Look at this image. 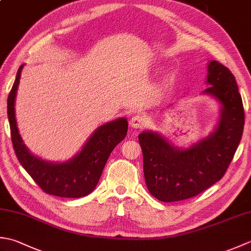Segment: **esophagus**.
<instances>
[{
	"instance_id": "34e87169",
	"label": "esophagus",
	"mask_w": 251,
	"mask_h": 251,
	"mask_svg": "<svg viewBox=\"0 0 251 251\" xmlns=\"http://www.w3.org/2000/svg\"><path fill=\"white\" fill-rule=\"evenodd\" d=\"M145 124H146V120L142 115L136 114L130 119V126L134 129H140L143 126H145Z\"/></svg>"
}]
</instances>
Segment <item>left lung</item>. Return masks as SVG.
Instances as JSON below:
<instances>
[{
  "label": "left lung",
  "mask_w": 251,
  "mask_h": 251,
  "mask_svg": "<svg viewBox=\"0 0 251 251\" xmlns=\"http://www.w3.org/2000/svg\"><path fill=\"white\" fill-rule=\"evenodd\" d=\"M207 83L210 86L205 93L222 105L214 134L188 150L174 148L156 132L146 131L138 137L148 190L162 201L191 199L218 182L241 142L245 112L235 77L226 67L211 60Z\"/></svg>",
  "instance_id": "left-lung-1"
}]
</instances>
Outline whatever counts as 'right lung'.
I'll list each match as a JSON object with an SVG mask.
<instances>
[{"mask_svg":"<svg viewBox=\"0 0 251 251\" xmlns=\"http://www.w3.org/2000/svg\"><path fill=\"white\" fill-rule=\"evenodd\" d=\"M23 67L18 69L7 98L10 138L16 156L21 166L45 193L70 199L86 196L97 185L111 152L126 137L128 123L126 119H119L99 127L83 150L71 161L62 164L42 161L26 150L16 125L14 104Z\"/></svg>","mask_w":251,"mask_h":251,"instance_id":"right-lung-1","label":"right lung"}]
</instances>
